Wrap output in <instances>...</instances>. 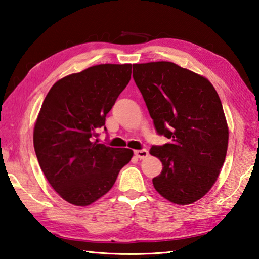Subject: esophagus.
<instances>
[{"label":"esophagus","mask_w":259,"mask_h":259,"mask_svg":"<svg viewBox=\"0 0 259 259\" xmlns=\"http://www.w3.org/2000/svg\"><path fill=\"white\" fill-rule=\"evenodd\" d=\"M135 155L138 157V159H146L148 156V152L146 150H138L135 151Z\"/></svg>","instance_id":"obj_1"}]
</instances>
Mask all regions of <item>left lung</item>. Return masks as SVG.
<instances>
[{
	"mask_svg": "<svg viewBox=\"0 0 259 259\" xmlns=\"http://www.w3.org/2000/svg\"><path fill=\"white\" fill-rule=\"evenodd\" d=\"M133 76L156 133L170 139L150 150L163 165L153 185L170 202H195L217 181L227 152L229 128L217 91L170 61L135 64Z\"/></svg>",
	"mask_w": 259,
	"mask_h": 259,
	"instance_id": "1",
	"label": "left lung"
}]
</instances>
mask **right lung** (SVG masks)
<instances>
[{"label":"right lung","mask_w":259,"mask_h":259,"mask_svg":"<svg viewBox=\"0 0 259 259\" xmlns=\"http://www.w3.org/2000/svg\"><path fill=\"white\" fill-rule=\"evenodd\" d=\"M131 78V64H102L57 81L35 123L33 142L52 188L74 205L111 190L134 152L98 144L97 130Z\"/></svg>","instance_id":"1"}]
</instances>
